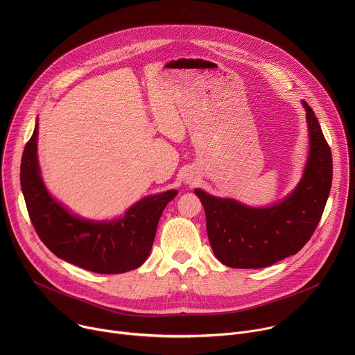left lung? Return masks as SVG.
<instances>
[{"instance_id":"1","label":"left lung","mask_w":355,"mask_h":355,"mask_svg":"<svg viewBox=\"0 0 355 355\" xmlns=\"http://www.w3.org/2000/svg\"><path fill=\"white\" fill-rule=\"evenodd\" d=\"M303 107L311 153L303 178L285 200L257 209L195 189L215 256L230 268H263L296 254L322 219L333 180L331 150L313 110L305 101Z\"/></svg>"}]
</instances>
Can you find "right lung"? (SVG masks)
I'll return each mask as SVG.
<instances>
[{"instance_id": "1", "label": "right lung", "mask_w": 355, "mask_h": 355, "mask_svg": "<svg viewBox=\"0 0 355 355\" xmlns=\"http://www.w3.org/2000/svg\"><path fill=\"white\" fill-rule=\"evenodd\" d=\"M37 123L21 162V187L31 222L43 244L59 259L98 274L140 267L153 245L160 216L175 189L139 200L115 222L95 223L69 214L46 191L36 156Z\"/></svg>"}]
</instances>
